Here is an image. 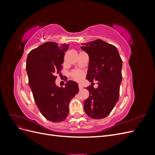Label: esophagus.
Returning a JSON list of instances; mask_svg holds the SVG:
<instances>
[{"instance_id":"1","label":"esophagus","mask_w":155,"mask_h":155,"mask_svg":"<svg viewBox=\"0 0 155 155\" xmlns=\"http://www.w3.org/2000/svg\"><path fill=\"white\" fill-rule=\"evenodd\" d=\"M78 87H79V90H81V89H82V88H83V86L81 85V84H79V85H78Z\"/></svg>"}]
</instances>
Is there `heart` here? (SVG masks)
Listing matches in <instances>:
<instances>
[{
  "label": "heart",
  "instance_id": "obj_1",
  "mask_svg": "<svg viewBox=\"0 0 155 155\" xmlns=\"http://www.w3.org/2000/svg\"><path fill=\"white\" fill-rule=\"evenodd\" d=\"M70 76H72V78L75 79L76 81H80L81 79L83 78L84 74L81 70H73L72 72L70 73Z\"/></svg>",
  "mask_w": 155,
  "mask_h": 155
}]
</instances>
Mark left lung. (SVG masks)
<instances>
[{
	"label": "left lung",
	"instance_id": "1",
	"mask_svg": "<svg viewBox=\"0 0 155 155\" xmlns=\"http://www.w3.org/2000/svg\"><path fill=\"white\" fill-rule=\"evenodd\" d=\"M81 49L88 54L87 79L97 81L98 87H87L89 96L84 101V110L91 118L102 119L113 109L120 96L122 75V60L114 45L97 39L82 44Z\"/></svg>",
	"mask_w": 155,
	"mask_h": 155
}]
</instances>
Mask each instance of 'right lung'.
<instances>
[{"label":"right lung","mask_w":155,"mask_h":155,"mask_svg":"<svg viewBox=\"0 0 155 155\" xmlns=\"http://www.w3.org/2000/svg\"><path fill=\"white\" fill-rule=\"evenodd\" d=\"M68 46L46 42L31 50L26 59L28 83L35 104L45 118L53 122L67 118L69 103L79 91L75 81H67L64 87H57L55 83L56 75L61 74Z\"/></svg>","instance_id":"1"}]
</instances>
